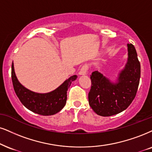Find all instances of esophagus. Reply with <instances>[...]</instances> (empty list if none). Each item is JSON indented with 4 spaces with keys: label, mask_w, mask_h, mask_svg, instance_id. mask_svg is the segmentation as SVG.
I'll return each instance as SVG.
<instances>
[{
    "label": "esophagus",
    "mask_w": 152,
    "mask_h": 152,
    "mask_svg": "<svg viewBox=\"0 0 152 152\" xmlns=\"http://www.w3.org/2000/svg\"><path fill=\"white\" fill-rule=\"evenodd\" d=\"M88 70V65H84L82 67V68L80 69L79 75H87Z\"/></svg>",
    "instance_id": "esophagus-1"
}]
</instances>
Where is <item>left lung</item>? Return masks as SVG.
<instances>
[{"mask_svg": "<svg viewBox=\"0 0 152 152\" xmlns=\"http://www.w3.org/2000/svg\"><path fill=\"white\" fill-rule=\"evenodd\" d=\"M128 62L113 83L98 71L91 73L89 104L97 115L111 116L126 109L134 100L140 79V63L136 49L128 44Z\"/></svg>", "mask_w": 152, "mask_h": 152, "instance_id": "8db88e82", "label": "left lung"}]
</instances>
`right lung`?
<instances>
[{
    "label": "right lung",
    "instance_id": "add662e5",
    "mask_svg": "<svg viewBox=\"0 0 152 152\" xmlns=\"http://www.w3.org/2000/svg\"><path fill=\"white\" fill-rule=\"evenodd\" d=\"M12 81L16 95L22 104L34 113L42 115H51L58 113L65 106L67 91L77 76L72 75L55 90L46 94L31 91L22 86L15 75L13 62L11 71Z\"/></svg>",
    "mask_w": 152,
    "mask_h": 152
}]
</instances>
